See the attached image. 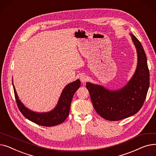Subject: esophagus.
Here are the masks:
<instances>
[{
	"instance_id": "obj_1",
	"label": "esophagus",
	"mask_w": 156,
	"mask_h": 156,
	"mask_svg": "<svg viewBox=\"0 0 156 156\" xmlns=\"http://www.w3.org/2000/svg\"><path fill=\"white\" fill-rule=\"evenodd\" d=\"M87 80H88V77H87V76H86V75H81V76H80V80H81V82H82L83 83H85L86 81H87Z\"/></svg>"
}]
</instances>
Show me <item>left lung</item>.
Listing matches in <instances>:
<instances>
[{
	"instance_id": "8db88e82",
	"label": "left lung",
	"mask_w": 156,
	"mask_h": 156,
	"mask_svg": "<svg viewBox=\"0 0 156 156\" xmlns=\"http://www.w3.org/2000/svg\"><path fill=\"white\" fill-rule=\"evenodd\" d=\"M133 42L138 55L137 68L128 84L118 90L87 83L94 108L98 114L108 121H119L134 115L144 103L150 84L147 57L141 43L133 34Z\"/></svg>"
}]
</instances>
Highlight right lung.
<instances>
[{
	"label": "right lung",
	"instance_id": "right-lung-1",
	"mask_svg": "<svg viewBox=\"0 0 156 156\" xmlns=\"http://www.w3.org/2000/svg\"><path fill=\"white\" fill-rule=\"evenodd\" d=\"M80 85L81 83L79 80L68 84L64 88L59 101L55 109L51 112L45 113L33 112L24 107V105L20 101L14 86L13 88L18 109L24 117L38 125L54 126L62 123L68 118L73 97Z\"/></svg>",
	"mask_w": 156,
	"mask_h": 156
}]
</instances>
